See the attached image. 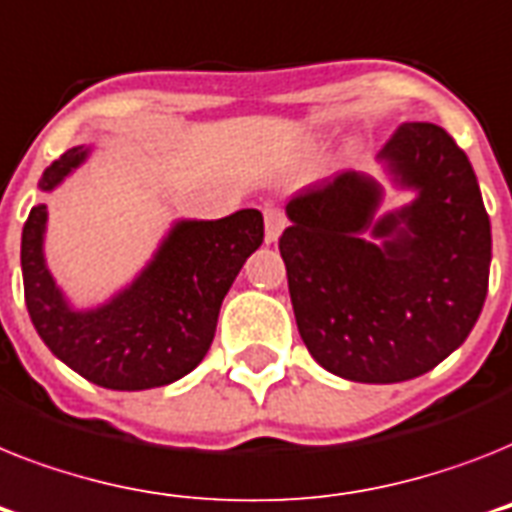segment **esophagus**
<instances>
[{"label": "esophagus", "mask_w": 512, "mask_h": 512, "mask_svg": "<svg viewBox=\"0 0 512 512\" xmlns=\"http://www.w3.org/2000/svg\"><path fill=\"white\" fill-rule=\"evenodd\" d=\"M265 242H276L286 228V215L278 207H265Z\"/></svg>", "instance_id": "34e87169"}]
</instances>
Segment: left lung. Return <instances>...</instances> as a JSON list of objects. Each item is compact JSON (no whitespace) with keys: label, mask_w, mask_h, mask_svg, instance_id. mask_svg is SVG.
Returning a JSON list of instances; mask_svg holds the SVG:
<instances>
[{"label":"left lung","mask_w":512,"mask_h":512,"mask_svg":"<svg viewBox=\"0 0 512 512\" xmlns=\"http://www.w3.org/2000/svg\"><path fill=\"white\" fill-rule=\"evenodd\" d=\"M415 199L376 218L381 186L339 173L294 194L278 249L302 342L336 376L397 384L468 339L484 307L492 228L463 149L434 123H402L378 152Z\"/></svg>","instance_id":"1"}]
</instances>
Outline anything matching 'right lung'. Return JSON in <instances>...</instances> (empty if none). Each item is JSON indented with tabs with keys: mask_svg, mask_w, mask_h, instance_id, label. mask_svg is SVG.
<instances>
[{
	"mask_svg": "<svg viewBox=\"0 0 512 512\" xmlns=\"http://www.w3.org/2000/svg\"><path fill=\"white\" fill-rule=\"evenodd\" d=\"M86 155V147H73L54 160L41 176V191H52ZM44 226L47 205H36L20 242L28 315L62 363L118 392L173 384L202 363L223 297L263 244L260 210L181 220L134 284L97 310H73L44 263Z\"/></svg>",
	"mask_w": 512,
	"mask_h": 512,
	"instance_id": "right-lung-1",
	"label": "right lung"
}]
</instances>
